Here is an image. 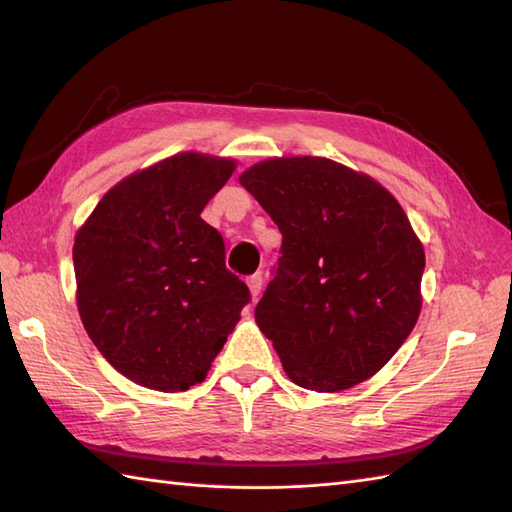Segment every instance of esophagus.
<instances>
[{
	"label": "esophagus",
	"mask_w": 512,
	"mask_h": 512,
	"mask_svg": "<svg viewBox=\"0 0 512 512\" xmlns=\"http://www.w3.org/2000/svg\"><path fill=\"white\" fill-rule=\"evenodd\" d=\"M248 288H250V295H253V299H257L259 295H262V288H264V277L255 273L248 277Z\"/></svg>",
	"instance_id": "1"
}]
</instances>
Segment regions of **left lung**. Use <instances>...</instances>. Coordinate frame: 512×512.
I'll list each match as a JSON object with an SVG mask.
<instances>
[{"label": "left lung", "mask_w": 512, "mask_h": 512, "mask_svg": "<svg viewBox=\"0 0 512 512\" xmlns=\"http://www.w3.org/2000/svg\"><path fill=\"white\" fill-rule=\"evenodd\" d=\"M239 182L284 237L255 319L292 383L341 391L374 376L422 306L424 250L402 206L328 158H270Z\"/></svg>", "instance_id": "obj_1"}]
</instances>
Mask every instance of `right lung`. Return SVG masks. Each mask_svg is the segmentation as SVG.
Instances as JSON below:
<instances>
[{
	"label": "right lung",
	"mask_w": 512,
	"mask_h": 512,
	"mask_svg": "<svg viewBox=\"0 0 512 512\" xmlns=\"http://www.w3.org/2000/svg\"><path fill=\"white\" fill-rule=\"evenodd\" d=\"M233 160L178 154L118 182L76 233V303L92 343L134 383H202L250 290L200 213Z\"/></svg>",
	"instance_id": "obj_1"
}]
</instances>
